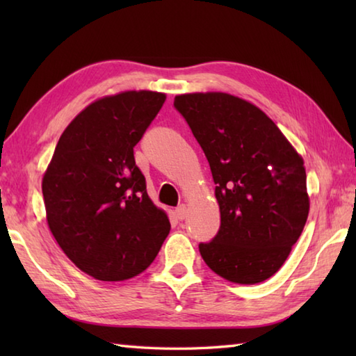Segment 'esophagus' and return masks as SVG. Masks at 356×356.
I'll return each mask as SVG.
<instances>
[{
  "instance_id": "1",
  "label": "esophagus",
  "mask_w": 356,
  "mask_h": 356,
  "mask_svg": "<svg viewBox=\"0 0 356 356\" xmlns=\"http://www.w3.org/2000/svg\"><path fill=\"white\" fill-rule=\"evenodd\" d=\"M174 214H176V217L179 218V220H185L186 216H188V208H186V205L177 207L176 211H174Z\"/></svg>"
}]
</instances>
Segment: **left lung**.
I'll return each instance as SVG.
<instances>
[{
  "mask_svg": "<svg viewBox=\"0 0 356 356\" xmlns=\"http://www.w3.org/2000/svg\"><path fill=\"white\" fill-rule=\"evenodd\" d=\"M174 107L205 153L220 208V229L200 243L217 275L255 284L283 266L309 214L305 161L266 113L222 92L186 93Z\"/></svg>",
  "mask_w": 356,
  "mask_h": 356,
  "instance_id": "left-lung-1",
  "label": "left lung"
}]
</instances>
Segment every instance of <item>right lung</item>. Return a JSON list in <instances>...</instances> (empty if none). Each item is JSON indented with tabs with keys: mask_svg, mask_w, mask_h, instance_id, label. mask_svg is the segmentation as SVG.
<instances>
[{
	"mask_svg": "<svg viewBox=\"0 0 356 356\" xmlns=\"http://www.w3.org/2000/svg\"><path fill=\"white\" fill-rule=\"evenodd\" d=\"M165 99L149 90L96 99L67 125L44 172L53 237L82 272L101 282L139 275L170 234L168 216L149 199L133 154Z\"/></svg>",
	"mask_w": 356,
	"mask_h": 356,
	"instance_id": "obj_1",
	"label": "right lung"
}]
</instances>
